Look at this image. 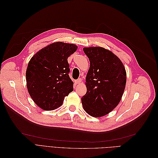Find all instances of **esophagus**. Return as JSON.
<instances>
[{
    "instance_id": "1",
    "label": "esophagus",
    "mask_w": 158,
    "mask_h": 158,
    "mask_svg": "<svg viewBox=\"0 0 158 158\" xmlns=\"http://www.w3.org/2000/svg\"><path fill=\"white\" fill-rule=\"evenodd\" d=\"M81 81H82V80H81V78H78V79H77V80H76L74 81V82H75L76 84H80V83L81 82Z\"/></svg>"
}]
</instances>
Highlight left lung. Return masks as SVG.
<instances>
[{"label":"left lung","mask_w":158,"mask_h":158,"mask_svg":"<svg viewBox=\"0 0 158 158\" xmlns=\"http://www.w3.org/2000/svg\"><path fill=\"white\" fill-rule=\"evenodd\" d=\"M90 66L85 78L87 92L81 99L89 115L100 117L115 108L125 88L127 74L121 60L103 47H84Z\"/></svg>","instance_id":"obj_1"}]
</instances>
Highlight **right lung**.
<instances>
[{
    "label": "right lung",
    "instance_id": "right-lung-1",
    "mask_svg": "<svg viewBox=\"0 0 158 158\" xmlns=\"http://www.w3.org/2000/svg\"><path fill=\"white\" fill-rule=\"evenodd\" d=\"M76 49L74 44L56 42L41 49L30 60L26 73L27 88L42 109L59 107L64 97L73 91L67 59Z\"/></svg>",
    "mask_w": 158,
    "mask_h": 158
}]
</instances>
